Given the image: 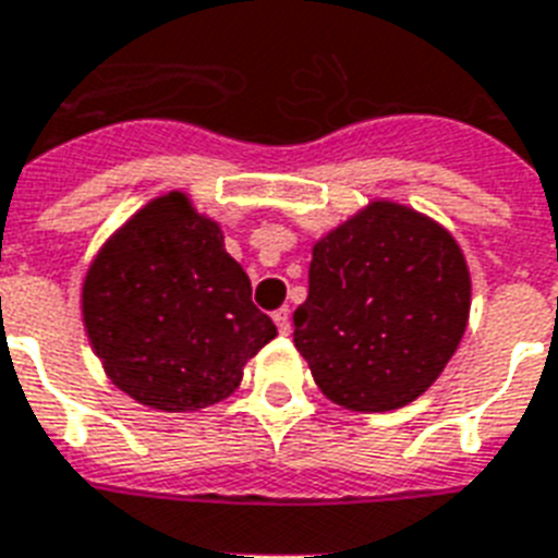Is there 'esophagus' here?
I'll list each match as a JSON object with an SVG mask.
<instances>
[{"label": "esophagus", "instance_id": "34e87169", "mask_svg": "<svg viewBox=\"0 0 558 558\" xmlns=\"http://www.w3.org/2000/svg\"><path fill=\"white\" fill-rule=\"evenodd\" d=\"M274 323H276V328L282 331V335H288V331H291V311L288 308L274 311Z\"/></svg>", "mask_w": 558, "mask_h": 558}]
</instances>
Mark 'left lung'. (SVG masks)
Wrapping results in <instances>:
<instances>
[{
	"label": "left lung",
	"instance_id": "1",
	"mask_svg": "<svg viewBox=\"0 0 558 558\" xmlns=\"http://www.w3.org/2000/svg\"><path fill=\"white\" fill-rule=\"evenodd\" d=\"M472 282L457 241L396 203H373L314 247L293 343L328 399L404 408L454 355Z\"/></svg>",
	"mask_w": 558,
	"mask_h": 558
}]
</instances>
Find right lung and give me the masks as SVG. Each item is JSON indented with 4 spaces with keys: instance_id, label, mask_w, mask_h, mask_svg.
<instances>
[{
    "instance_id": "obj_1",
    "label": "right lung",
    "mask_w": 558,
    "mask_h": 558,
    "mask_svg": "<svg viewBox=\"0 0 558 558\" xmlns=\"http://www.w3.org/2000/svg\"><path fill=\"white\" fill-rule=\"evenodd\" d=\"M84 323L116 387L168 413L227 399L241 366L276 338L218 223L180 192L148 203L98 253Z\"/></svg>"
}]
</instances>
